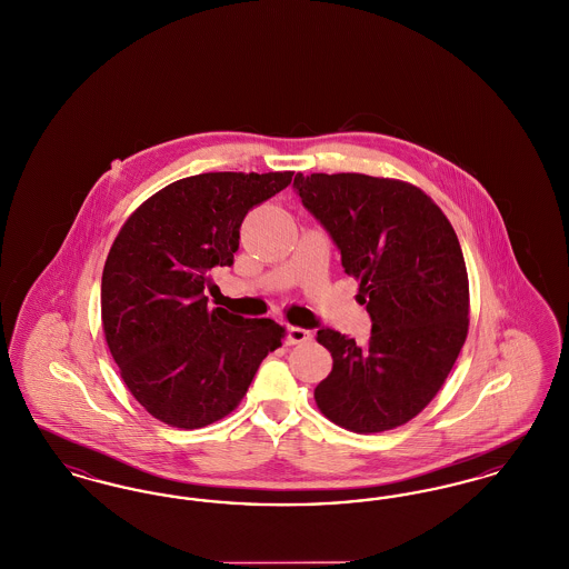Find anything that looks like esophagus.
<instances>
[{
	"mask_svg": "<svg viewBox=\"0 0 569 569\" xmlns=\"http://www.w3.org/2000/svg\"><path fill=\"white\" fill-rule=\"evenodd\" d=\"M311 339V332L305 330V328H298V326H290L288 328V343L290 346H297V343H305Z\"/></svg>",
	"mask_w": 569,
	"mask_h": 569,
	"instance_id": "esophagus-1",
	"label": "esophagus"
}]
</instances>
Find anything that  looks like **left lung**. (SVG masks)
<instances>
[{
	"mask_svg": "<svg viewBox=\"0 0 569 569\" xmlns=\"http://www.w3.org/2000/svg\"><path fill=\"white\" fill-rule=\"evenodd\" d=\"M295 188L341 251L371 316L367 346L322 328L332 371L313 392L341 429L392 431L429 406L469 330V277L459 237L431 196L360 172L305 177Z\"/></svg>",
	"mask_w": 569,
	"mask_h": 569,
	"instance_id": "obj_1",
	"label": "left lung"
}]
</instances>
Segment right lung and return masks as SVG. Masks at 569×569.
Listing matches in <instances>:
<instances>
[{
  "mask_svg": "<svg viewBox=\"0 0 569 569\" xmlns=\"http://www.w3.org/2000/svg\"><path fill=\"white\" fill-rule=\"evenodd\" d=\"M283 172H204L147 198L121 226L102 271V328L121 379L153 418L202 429L243 401L286 328L209 309L216 267H232L249 209Z\"/></svg>",
  "mask_w": 569,
  "mask_h": 569,
  "instance_id": "right-lung-1",
  "label": "right lung"
}]
</instances>
